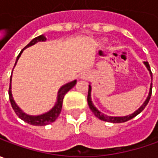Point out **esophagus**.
<instances>
[{
	"mask_svg": "<svg viewBox=\"0 0 158 158\" xmlns=\"http://www.w3.org/2000/svg\"><path fill=\"white\" fill-rule=\"evenodd\" d=\"M89 73L88 72H85V73H83V74L81 75V77H82V79H87L88 78H89Z\"/></svg>",
	"mask_w": 158,
	"mask_h": 158,
	"instance_id": "esophagus-1",
	"label": "esophagus"
}]
</instances>
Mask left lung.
I'll use <instances>...</instances> for the list:
<instances>
[{
    "label": "left lung",
    "instance_id": "left-lung-1",
    "mask_svg": "<svg viewBox=\"0 0 158 158\" xmlns=\"http://www.w3.org/2000/svg\"><path fill=\"white\" fill-rule=\"evenodd\" d=\"M144 64L146 65V67L147 69L150 71V75L152 76V73H151V71H150V64H149V63L148 62H144ZM91 85H89V87H88V94H87V102H88V106H89L90 109L92 110V112L94 113V114L95 115L96 117H98L99 119H101V121H104V122H108V123H125V122H128L129 120H131V119H133L134 117H135L137 114H139L143 110L144 108H145V106H147V104L149 103V101H150V96H151V94H152V83L150 85V94H149V96H148V98H147V100L145 101L143 104L141 106L140 108H138V110H136V111L135 112L134 114H130V115H128V116H123V117H113V116H108V115H106V114H104L103 113H101L100 112L97 108H96L95 106H94V104H93V102L91 101Z\"/></svg>",
    "mask_w": 158,
    "mask_h": 158
}]
</instances>
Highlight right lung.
Segmentation results:
<instances>
[{
  "label": "right lung",
  "mask_w": 158,
  "mask_h": 158,
  "mask_svg": "<svg viewBox=\"0 0 158 158\" xmlns=\"http://www.w3.org/2000/svg\"><path fill=\"white\" fill-rule=\"evenodd\" d=\"M46 40V37L44 35H38L35 37L33 40L30 41V44H28L21 51V52L19 53V55L17 56V58H16V61H15V64L17 62L18 58L21 56V53L23 52V51L24 50L25 48L27 47H30L33 44H35V43L39 41H45ZM11 78H12V75L10 76V85H9V89H8V96H9V101H10V103H11V106L14 109L15 113L17 114V116L19 117L20 119H22L23 122L25 123H29V124H31V125H34V126H45V125H48V124H51V123H54L56 121L60 112H61V109H62V105H63V100H64V97L65 95V94L68 92L69 90H71L75 84H76V80H73L72 82H70L68 84H65L64 85H63L62 87L59 89L58 91V94H57V100L55 106H53L51 111H49L46 114H41V115H37V116H31V115H28L24 114L23 112L20 109L18 106L15 104V102L14 101V99L12 97V94H11Z\"/></svg>",
  "instance_id": "1"
}]
</instances>
